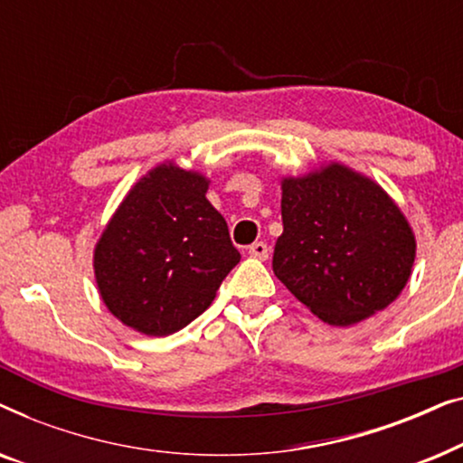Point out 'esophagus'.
I'll return each instance as SVG.
<instances>
[{"mask_svg": "<svg viewBox=\"0 0 463 463\" xmlns=\"http://www.w3.org/2000/svg\"><path fill=\"white\" fill-rule=\"evenodd\" d=\"M249 255L250 257H255V259H268V255H269V246L265 244V242H255V244H250L249 246Z\"/></svg>", "mask_w": 463, "mask_h": 463, "instance_id": "1", "label": "esophagus"}]
</instances>
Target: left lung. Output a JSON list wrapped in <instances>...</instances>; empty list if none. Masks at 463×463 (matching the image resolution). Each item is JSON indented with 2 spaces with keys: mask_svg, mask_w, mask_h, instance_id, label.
I'll use <instances>...</instances> for the list:
<instances>
[{
  "mask_svg": "<svg viewBox=\"0 0 463 463\" xmlns=\"http://www.w3.org/2000/svg\"><path fill=\"white\" fill-rule=\"evenodd\" d=\"M282 225L274 274L328 325L382 312L409 280L417 246L409 221L375 181L344 164L282 179Z\"/></svg>",
  "mask_w": 463,
  "mask_h": 463,
  "instance_id": "left-lung-1",
  "label": "left lung"
}]
</instances>
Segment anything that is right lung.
<instances>
[{
	"label": "right lung",
	"mask_w": 463,
	"mask_h": 463,
	"mask_svg": "<svg viewBox=\"0 0 463 463\" xmlns=\"http://www.w3.org/2000/svg\"><path fill=\"white\" fill-rule=\"evenodd\" d=\"M208 179L173 162L149 170L113 213L94 249L107 309L126 326L166 337L211 306L240 252L206 200Z\"/></svg>",
	"instance_id": "add662e5"
}]
</instances>
